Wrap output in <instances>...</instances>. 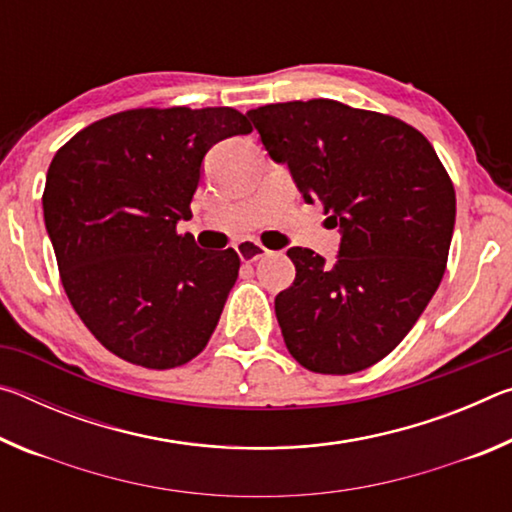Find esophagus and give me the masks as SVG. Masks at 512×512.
<instances>
[{
	"label": "esophagus",
	"instance_id": "esophagus-1",
	"mask_svg": "<svg viewBox=\"0 0 512 512\" xmlns=\"http://www.w3.org/2000/svg\"><path fill=\"white\" fill-rule=\"evenodd\" d=\"M235 250H237V255L241 257V262H257V259L271 255V250H268L262 244H257V241H253V239L239 241Z\"/></svg>",
	"mask_w": 512,
	"mask_h": 512
}]
</instances>
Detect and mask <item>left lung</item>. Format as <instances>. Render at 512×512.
Segmentation results:
<instances>
[{"label":"left lung","instance_id":"1","mask_svg":"<svg viewBox=\"0 0 512 512\" xmlns=\"http://www.w3.org/2000/svg\"><path fill=\"white\" fill-rule=\"evenodd\" d=\"M246 115L343 237L339 259L289 248L296 280L275 296L291 357L352 375L391 354L443 280L456 194L427 137L406 121L332 99L268 103Z\"/></svg>","mask_w":512,"mask_h":512}]
</instances>
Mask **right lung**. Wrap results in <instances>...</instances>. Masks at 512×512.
I'll list each match as a JSON object with an SVG mask.
<instances>
[{"label": "right lung", "instance_id": "add662e5", "mask_svg": "<svg viewBox=\"0 0 512 512\" xmlns=\"http://www.w3.org/2000/svg\"><path fill=\"white\" fill-rule=\"evenodd\" d=\"M232 108H133L85 126L49 164L42 207L60 282L103 348L151 370L210 341L241 259L180 235L216 142L248 135Z\"/></svg>", "mask_w": 512, "mask_h": 512}]
</instances>
